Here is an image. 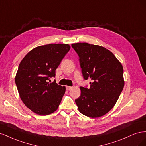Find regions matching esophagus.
Instances as JSON below:
<instances>
[{"instance_id": "esophagus-1", "label": "esophagus", "mask_w": 146, "mask_h": 146, "mask_svg": "<svg viewBox=\"0 0 146 146\" xmlns=\"http://www.w3.org/2000/svg\"><path fill=\"white\" fill-rule=\"evenodd\" d=\"M72 89V86H66V90H67L68 91H70V90H71Z\"/></svg>"}]
</instances>
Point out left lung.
<instances>
[{
  "mask_svg": "<svg viewBox=\"0 0 146 146\" xmlns=\"http://www.w3.org/2000/svg\"><path fill=\"white\" fill-rule=\"evenodd\" d=\"M72 47L79 56L84 79L92 81L90 88L80 87L81 95L75 100L79 111L92 118L102 116L113 108L123 88L122 66L104 47L86 42Z\"/></svg>",
  "mask_w": 146,
  "mask_h": 146,
  "instance_id": "obj_1",
  "label": "left lung"
}]
</instances>
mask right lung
<instances>
[{
    "label": "right lung",
    "instance_id": "1",
    "mask_svg": "<svg viewBox=\"0 0 146 146\" xmlns=\"http://www.w3.org/2000/svg\"><path fill=\"white\" fill-rule=\"evenodd\" d=\"M66 44H50L30 50L22 60L15 82L25 105L38 115L46 116L58 109L66 88L51 83L55 70L70 50Z\"/></svg>",
    "mask_w": 146,
    "mask_h": 146
}]
</instances>
